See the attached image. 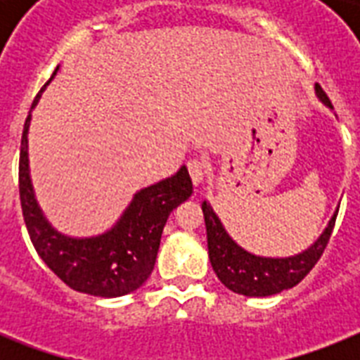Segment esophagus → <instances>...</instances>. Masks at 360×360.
<instances>
[{"mask_svg":"<svg viewBox=\"0 0 360 360\" xmlns=\"http://www.w3.org/2000/svg\"><path fill=\"white\" fill-rule=\"evenodd\" d=\"M188 174H191V179L194 185H200V183H203V179H205V175H207V164L203 162V160H200V158H192V160H188Z\"/></svg>","mask_w":360,"mask_h":360,"instance_id":"obj_1","label":"esophagus"}]
</instances>
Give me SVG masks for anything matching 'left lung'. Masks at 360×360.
I'll return each instance as SVG.
<instances>
[{
	"instance_id": "8db88e82",
	"label": "left lung",
	"mask_w": 360,
	"mask_h": 360,
	"mask_svg": "<svg viewBox=\"0 0 360 360\" xmlns=\"http://www.w3.org/2000/svg\"><path fill=\"white\" fill-rule=\"evenodd\" d=\"M316 95L327 108L333 110L327 93L321 89L319 84H316ZM202 211L207 228L209 259L213 271L228 290L246 297H269L299 284L323 254L338 214L336 211L330 217L323 233L307 250L288 257H263L245 250L231 239L211 207V203L203 202Z\"/></svg>"
}]
</instances>
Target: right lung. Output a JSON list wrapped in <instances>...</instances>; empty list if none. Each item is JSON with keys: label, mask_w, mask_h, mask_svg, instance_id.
Returning a JSON list of instances; mask_svg holds the SVG:
<instances>
[{"label": "right lung", "mask_w": 360, "mask_h": 360, "mask_svg": "<svg viewBox=\"0 0 360 360\" xmlns=\"http://www.w3.org/2000/svg\"><path fill=\"white\" fill-rule=\"evenodd\" d=\"M58 69L53 70L52 78ZM41 93L31 104V110L39 103ZM30 123L31 112L22 132L18 183L25 228L37 254L65 284L80 293L121 297L136 291L155 267L160 236L169 213L191 198L192 181L186 166H181L172 177L136 192L129 207L108 231L93 237H69L48 222L37 203L27 158Z\"/></svg>", "instance_id": "add662e5"}]
</instances>
